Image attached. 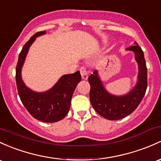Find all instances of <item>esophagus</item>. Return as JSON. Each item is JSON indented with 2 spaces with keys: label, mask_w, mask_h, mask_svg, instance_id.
Instances as JSON below:
<instances>
[{
  "label": "esophagus",
  "mask_w": 161,
  "mask_h": 161,
  "mask_svg": "<svg viewBox=\"0 0 161 161\" xmlns=\"http://www.w3.org/2000/svg\"><path fill=\"white\" fill-rule=\"evenodd\" d=\"M80 72L81 74V77H82V79H84V80H87L88 77V74L85 67H81L80 69Z\"/></svg>",
  "instance_id": "1"
}]
</instances>
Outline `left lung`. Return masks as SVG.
Here are the masks:
<instances>
[{"mask_svg":"<svg viewBox=\"0 0 161 161\" xmlns=\"http://www.w3.org/2000/svg\"><path fill=\"white\" fill-rule=\"evenodd\" d=\"M129 47L127 51H131L135 54L138 64V81L136 86L127 94L115 96L110 94L103 87L97 71L89 76L88 81L91 85L90 100L93 108L100 115L110 120H120L135 110L146 93L147 87V68L144 59L143 51L137 43Z\"/></svg>","mask_w":161,"mask_h":161,"instance_id":"8db88e82","label":"left lung"}]
</instances>
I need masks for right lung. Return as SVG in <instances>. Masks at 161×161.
Here are the masks:
<instances>
[{
  "mask_svg": "<svg viewBox=\"0 0 161 161\" xmlns=\"http://www.w3.org/2000/svg\"><path fill=\"white\" fill-rule=\"evenodd\" d=\"M45 33V31L36 33L22 48L16 67V84L20 101L32 117L43 122L54 123L62 120L69 112L74 91L81 76L79 70L62 76L51 89L43 93L34 92L26 87L21 78L22 66L30 46L36 37Z\"/></svg>",
  "mask_w": 161,
  "mask_h": 161,
  "instance_id": "right-lung-1",
  "label": "right lung"
}]
</instances>
